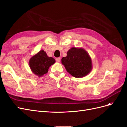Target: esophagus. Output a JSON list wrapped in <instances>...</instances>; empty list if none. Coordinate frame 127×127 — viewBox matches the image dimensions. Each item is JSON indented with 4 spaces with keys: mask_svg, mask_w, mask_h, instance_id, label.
Returning a JSON list of instances; mask_svg holds the SVG:
<instances>
[{
    "mask_svg": "<svg viewBox=\"0 0 127 127\" xmlns=\"http://www.w3.org/2000/svg\"><path fill=\"white\" fill-rule=\"evenodd\" d=\"M56 60L57 62L59 63L60 61V58H56Z\"/></svg>",
    "mask_w": 127,
    "mask_h": 127,
    "instance_id": "esophagus-1",
    "label": "esophagus"
}]
</instances>
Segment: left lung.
<instances>
[{
  "mask_svg": "<svg viewBox=\"0 0 127 127\" xmlns=\"http://www.w3.org/2000/svg\"><path fill=\"white\" fill-rule=\"evenodd\" d=\"M61 63L67 71L76 78L85 76L92 68L91 58L82 48H72L69 50L67 56L63 58Z\"/></svg>",
  "mask_w": 127,
  "mask_h": 127,
  "instance_id": "8db88e82",
  "label": "left lung"
}]
</instances>
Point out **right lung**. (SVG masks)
Returning <instances> with one entry per match:
<instances>
[{"instance_id":"obj_1","label":"right lung","mask_w":127,"mask_h":127,"mask_svg":"<svg viewBox=\"0 0 127 127\" xmlns=\"http://www.w3.org/2000/svg\"><path fill=\"white\" fill-rule=\"evenodd\" d=\"M55 61V59L48 57L45 51L41 50L30 59L29 65L34 74L40 77L47 74L49 67Z\"/></svg>"}]
</instances>
